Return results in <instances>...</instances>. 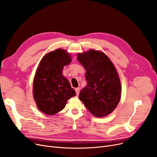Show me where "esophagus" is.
<instances>
[{
  "label": "esophagus",
  "instance_id": "1",
  "mask_svg": "<svg viewBox=\"0 0 157 157\" xmlns=\"http://www.w3.org/2000/svg\"><path fill=\"white\" fill-rule=\"evenodd\" d=\"M79 90H80V88H75V91H76V95H77V96H78L79 94Z\"/></svg>",
  "mask_w": 157,
  "mask_h": 157
}]
</instances>
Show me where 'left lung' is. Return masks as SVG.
<instances>
[{
  "label": "left lung",
  "mask_w": 157,
  "mask_h": 157,
  "mask_svg": "<svg viewBox=\"0 0 157 157\" xmlns=\"http://www.w3.org/2000/svg\"><path fill=\"white\" fill-rule=\"evenodd\" d=\"M78 59L86 70V80L79 99L94 116H106L121 99V86L116 69L106 54L98 51L78 54Z\"/></svg>",
  "instance_id": "8db88e82"
}]
</instances>
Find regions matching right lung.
Returning <instances> with one entry per match:
<instances>
[{
    "instance_id": "1",
    "label": "right lung",
    "mask_w": 157,
    "mask_h": 157,
    "mask_svg": "<svg viewBox=\"0 0 157 157\" xmlns=\"http://www.w3.org/2000/svg\"><path fill=\"white\" fill-rule=\"evenodd\" d=\"M71 62L66 51L57 49L42 58L33 83V96L39 110L52 115L62 110L67 101L76 95L69 81L63 76V67Z\"/></svg>"
}]
</instances>
